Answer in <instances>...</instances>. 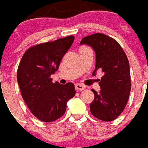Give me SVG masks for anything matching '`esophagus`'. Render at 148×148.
Listing matches in <instances>:
<instances>
[{
  "label": "esophagus",
  "mask_w": 148,
  "mask_h": 148,
  "mask_svg": "<svg viewBox=\"0 0 148 148\" xmlns=\"http://www.w3.org/2000/svg\"><path fill=\"white\" fill-rule=\"evenodd\" d=\"M75 88L76 91H82L85 89V86L82 84H79V83H76L75 85Z\"/></svg>",
  "instance_id": "obj_1"
}]
</instances>
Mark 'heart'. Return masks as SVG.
<instances>
[{
    "label": "heart",
    "mask_w": 148,
    "mask_h": 148,
    "mask_svg": "<svg viewBox=\"0 0 148 148\" xmlns=\"http://www.w3.org/2000/svg\"><path fill=\"white\" fill-rule=\"evenodd\" d=\"M82 47H81V48H82Z\"/></svg>",
    "instance_id": "obj_1"
}]
</instances>
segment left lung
<instances>
[{
    "mask_svg": "<svg viewBox=\"0 0 148 148\" xmlns=\"http://www.w3.org/2000/svg\"><path fill=\"white\" fill-rule=\"evenodd\" d=\"M86 44L96 53V66L104 73L99 82L100 93L94 89V99L90 105V112L100 120L110 122L117 119L128 101L131 90L130 71L128 58L115 39L104 33H94L83 37Z\"/></svg>",
    "mask_w": 148,
    "mask_h": 148,
    "instance_id": "8db88e82",
    "label": "left lung"
}]
</instances>
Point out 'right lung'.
Masks as SVG:
<instances>
[{"label":"right lung","instance_id":"add662e5","mask_svg":"<svg viewBox=\"0 0 148 148\" xmlns=\"http://www.w3.org/2000/svg\"><path fill=\"white\" fill-rule=\"evenodd\" d=\"M69 36L31 47L24 53L17 71V80L24 101L35 117L45 123L57 120L65 114L66 103L75 96L72 83H53L50 76L74 41Z\"/></svg>","mask_w":148,"mask_h":148}]
</instances>
